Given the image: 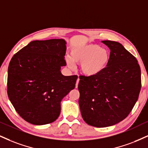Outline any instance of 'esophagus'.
<instances>
[{
    "label": "esophagus",
    "instance_id": "esophagus-1",
    "mask_svg": "<svg viewBox=\"0 0 148 148\" xmlns=\"http://www.w3.org/2000/svg\"><path fill=\"white\" fill-rule=\"evenodd\" d=\"M79 78H77V82H76V84H75V88H77L78 87V84H79Z\"/></svg>",
    "mask_w": 148,
    "mask_h": 148
}]
</instances>
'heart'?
I'll list each match as a JSON object with an SVG mask.
<instances>
[{
  "label": "heart",
  "instance_id": "b5f03b06",
  "mask_svg": "<svg viewBox=\"0 0 148 148\" xmlns=\"http://www.w3.org/2000/svg\"><path fill=\"white\" fill-rule=\"evenodd\" d=\"M110 53L107 49L95 44L81 45L71 49L70 58H66L69 68L73 69L75 63L81 64L80 71L86 77H95L101 73L108 64Z\"/></svg>",
  "mask_w": 148,
  "mask_h": 148
}]
</instances>
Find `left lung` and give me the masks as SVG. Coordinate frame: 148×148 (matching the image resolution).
Here are the masks:
<instances>
[{
	"label": "left lung",
	"mask_w": 148,
	"mask_h": 148,
	"mask_svg": "<svg viewBox=\"0 0 148 148\" xmlns=\"http://www.w3.org/2000/svg\"><path fill=\"white\" fill-rule=\"evenodd\" d=\"M101 42L110 50L107 67L95 77L80 75L78 84L82 116L97 127L111 126L127 117L141 87V69L136 58L119 42Z\"/></svg>",
	"instance_id": "1"
}]
</instances>
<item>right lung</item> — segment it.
Wrapping results in <instances>:
<instances>
[{
    "mask_svg": "<svg viewBox=\"0 0 148 148\" xmlns=\"http://www.w3.org/2000/svg\"><path fill=\"white\" fill-rule=\"evenodd\" d=\"M64 39L34 40L13 56L8 67L7 95L16 112L34 125L58 118L61 101L75 88L77 75L64 76Z\"/></svg>",
    "mask_w": 148,
    "mask_h": 148,
    "instance_id": "right-lung-1",
    "label": "right lung"
}]
</instances>
